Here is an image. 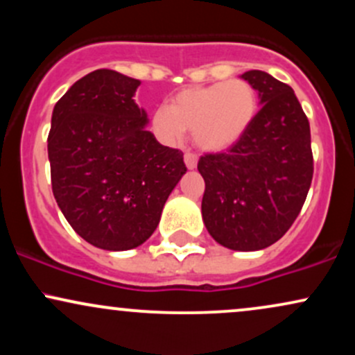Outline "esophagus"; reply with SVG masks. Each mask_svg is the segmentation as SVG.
I'll return each mask as SVG.
<instances>
[{"label":"esophagus","mask_w":355,"mask_h":355,"mask_svg":"<svg viewBox=\"0 0 355 355\" xmlns=\"http://www.w3.org/2000/svg\"><path fill=\"white\" fill-rule=\"evenodd\" d=\"M185 165H187V168H190V170H193V168H197V164H198V157H197V153H191V152H187L185 153Z\"/></svg>","instance_id":"obj_1"}]
</instances>
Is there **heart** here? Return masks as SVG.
Instances as JSON below:
<instances>
[{"mask_svg":"<svg viewBox=\"0 0 355 355\" xmlns=\"http://www.w3.org/2000/svg\"><path fill=\"white\" fill-rule=\"evenodd\" d=\"M259 112V95L245 80L217 81L182 89L170 107L153 112L155 135L164 144H178L191 130L195 145L205 152L230 148L247 133Z\"/></svg>","mask_w":355,"mask_h":355,"instance_id":"b5f03b06","label":"heart"}]
</instances>
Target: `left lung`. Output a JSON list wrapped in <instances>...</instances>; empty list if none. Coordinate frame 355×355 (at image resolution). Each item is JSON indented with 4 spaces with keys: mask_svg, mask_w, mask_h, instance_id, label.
Listing matches in <instances>:
<instances>
[{
    "mask_svg": "<svg viewBox=\"0 0 355 355\" xmlns=\"http://www.w3.org/2000/svg\"><path fill=\"white\" fill-rule=\"evenodd\" d=\"M243 80L259 92L262 108L250 128L227 152L205 153L202 217L220 245L262 250L295 222L313 175L311 125L294 89L266 71Z\"/></svg>",
    "mask_w": 355,
    "mask_h": 355,
    "instance_id": "1",
    "label": "left lung"
}]
</instances>
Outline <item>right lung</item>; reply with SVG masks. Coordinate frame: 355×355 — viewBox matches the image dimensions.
Listing matches in <instances>:
<instances>
[{
  "label": "right lung",
  "mask_w": 355,
  "mask_h": 355,
  "mask_svg": "<svg viewBox=\"0 0 355 355\" xmlns=\"http://www.w3.org/2000/svg\"><path fill=\"white\" fill-rule=\"evenodd\" d=\"M138 85L103 68L76 81L53 108V195L73 230L103 250L141 245L187 172L180 150L145 128L148 118L133 100Z\"/></svg>",
  "instance_id": "1"
}]
</instances>
